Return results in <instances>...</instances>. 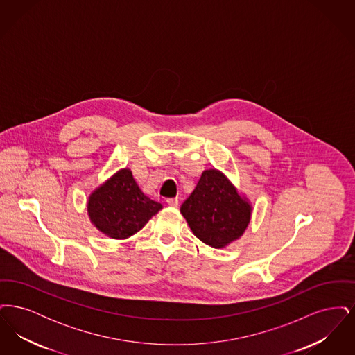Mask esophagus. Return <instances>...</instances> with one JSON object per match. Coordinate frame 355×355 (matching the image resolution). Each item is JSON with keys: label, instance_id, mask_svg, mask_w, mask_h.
Returning <instances> with one entry per match:
<instances>
[{"label": "esophagus", "instance_id": "obj_1", "mask_svg": "<svg viewBox=\"0 0 355 355\" xmlns=\"http://www.w3.org/2000/svg\"><path fill=\"white\" fill-rule=\"evenodd\" d=\"M166 203L171 207H177L178 206V198H169V200H166Z\"/></svg>", "mask_w": 355, "mask_h": 355}]
</instances>
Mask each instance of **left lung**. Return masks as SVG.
Returning <instances> with one entry per match:
<instances>
[{
	"mask_svg": "<svg viewBox=\"0 0 355 355\" xmlns=\"http://www.w3.org/2000/svg\"><path fill=\"white\" fill-rule=\"evenodd\" d=\"M252 203L217 169L205 170L181 206L193 234L203 243L222 249L241 238L252 218Z\"/></svg>",
	"mask_w": 355,
	"mask_h": 355,
	"instance_id": "8db88e82",
	"label": "left lung"
}]
</instances>
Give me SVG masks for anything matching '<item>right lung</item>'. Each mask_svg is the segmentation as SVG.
Instances as JSON below:
<instances>
[{"label":"right lung","mask_w":355,"mask_h":355,"mask_svg":"<svg viewBox=\"0 0 355 355\" xmlns=\"http://www.w3.org/2000/svg\"><path fill=\"white\" fill-rule=\"evenodd\" d=\"M162 205L146 197L132 170L125 168L92 191L87 200L90 222L105 236L126 239L139 232Z\"/></svg>","instance_id":"right-lung-1"}]
</instances>
